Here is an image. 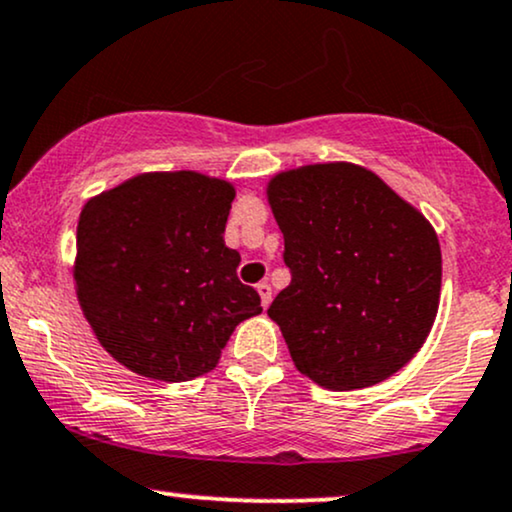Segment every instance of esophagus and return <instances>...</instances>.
Instances as JSON below:
<instances>
[{"label": "esophagus", "instance_id": "34e87169", "mask_svg": "<svg viewBox=\"0 0 512 512\" xmlns=\"http://www.w3.org/2000/svg\"><path fill=\"white\" fill-rule=\"evenodd\" d=\"M257 293H260V300H262V307L267 310L269 303H272V286H269L267 281L257 283Z\"/></svg>", "mask_w": 512, "mask_h": 512}]
</instances>
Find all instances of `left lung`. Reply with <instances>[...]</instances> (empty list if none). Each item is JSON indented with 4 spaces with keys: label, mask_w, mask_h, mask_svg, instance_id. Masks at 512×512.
<instances>
[{
    "label": "left lung",
    "mask_w": 512,
    "mask_h": 512,
    "mask_svg": "<svg viewBox=\"0 0 512 512\" xmlns=\"http://www.w3.org/2000/svg\"><path fill=\"white\" fill-rule=\"evenodd\" d=\"M267 197L291 269L267 315L295 367L353 391L408 365L441 298L439 238L424 214L350 162L281 171Z\"/></svg>",
    "instance_id": "8db88e82"
}]
</instances>
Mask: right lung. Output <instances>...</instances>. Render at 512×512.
Segmentation results:
<instances>
[{
  "instance_id": "add662e5",
  "label": "right lung",
  "mask_w": 512,
  "mask_h": 512,
  "mask_svg": "<svg viewBox=\"0 0 512 512\" xmlns=\"http://www.w3.org/2000/svg\"><path fill=\"white\" fill-rule=\"evenodd\" d=\"M236 190L197 171H152L90 197L73 279L102 348L131 372L188 381L217 367L233 329L260 315L226 248Z\"/></svg>"
}]
</instances>
